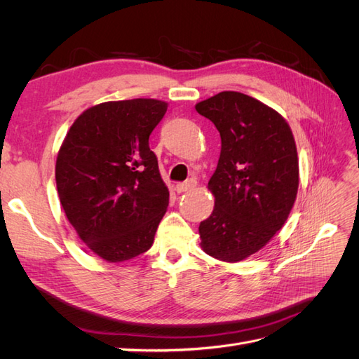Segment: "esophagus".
Masks as SVG:
<instances>
[{"label": "esophagus", "instance_id": "esophagus-1", "mask_svg": "<svg viewBox=\"0 0 359 359\" xmlns=\"http://www.w3.org/2000/svg\"><path fill=\"white\" fill-rule=\"evenodd\" d=\"M194 187H196V181H194V180H189V181H186V182L177 184L175 190H177L178 193H184V191L191 190V189H194Z\"/></svg>", "mask_w": 359, "mask_h": 359}]
</instances>
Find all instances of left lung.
<instances>
[{"label":"left lung","mask_w":359,"mask_h":359,"mask_svg":"<svg viewBox=\"0 0 359 359\" xmlns=\"http://www.w3.org/2000/svg\"><path fill=\"white\" fill-rule=\"evenodd\" d=\"M196 111L222 137L219 165L208 182L214 210L199 224L201 245L215 259L240 262L269 243L295 203V139L277 111L243 93H219L199 102Z\"/></svg>","instance_id":"8db88e82"}]
</instances>
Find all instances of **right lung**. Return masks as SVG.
Masks as SVG:
<instances>
[{"instance_id": "right-lung-1", "label": "right lung", "mask_w": 359, "mask_h": 359, "mask_svg": "<svg viewBox=\"0 0 359 359\" xmlns=\"http://www.w3.org/2000/svg\"><path fill=\"white\" fill-rule=\"evenodd\" d=\"M168 111L156 99L106 102L83 111L58 151L60 202L76 233L107 262H124L154 243L169 205L148 139Z\"/></svg>"}]
</instances>
